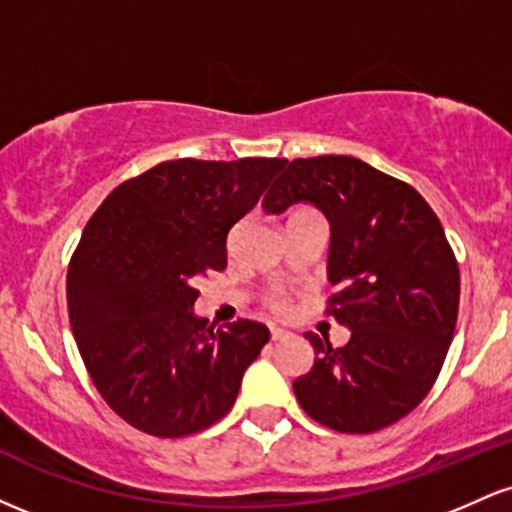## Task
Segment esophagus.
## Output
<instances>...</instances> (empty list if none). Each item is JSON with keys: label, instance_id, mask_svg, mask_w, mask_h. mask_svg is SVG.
<instances>
[{"label": "esophagus", "instance_id": "34e87169", "mask_svg": "<svg viewBox=\"0 0 512 512\" xmlns=\"http://www.w3.org/2000/svg\"><path fill=\"white\" fill-rule=\"evenodd\" d=\"M272 342H281V339H286L289 337V332H284V330H279V327H272Z\"/></svg>", "mask_w": 512, "mask_h": 512}]
</instances>
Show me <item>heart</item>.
<instances>
[{
	"label": "heart",
	"instance_id": "heart-1",
	"mask_svg": "<svg viewBox=\"0 0 512 512\" xmlns=\"http://www.w3.org/2000/svg\"><path fill=\"white\" fill-rule=\"evenodd\" d=\"M264 305H267V310H272L274 315H284L286 310H289V298H286V293L272 291L264 296Z\"/></svg>",
	"mask_w": 512,
	"mask_h": 512
}]
</instances>
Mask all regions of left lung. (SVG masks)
Here are the masks:
<instances>
[{
  "label": "left lung",
  "mask_w": 512,
  "mask_h": 512,
  "mask_svg": "<svg viewBox=\"0 0 512 512\" xmlns=\"http://www.w3.org/2000/svg\"><path fill=\"white\" fill-rule=\"evenodd\" d=\"M310 202L332 226L325 315L349 344L305 334L315 363L293 383L298 404L339 433L397 424L436 383L460 308V267L436 211L409 182L354 156L296 158L264 197L267 214Z\"/></svg>",
  "instance_id": "8db88e82"
}]
</instances>
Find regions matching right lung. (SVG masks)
<instances>
[{
  "instance_id": "obj_1",
  "label": "right lung",
  "mask_w": 512,
  "mask_h": 512,
  "mask_svg": "<svg viewBox=\"0 0 512 512\" xmlns=\"http://www.w3.org/2000/svg\"><path fill=\"white\" fill-rule=\"evenodd\" d=\"M286 158L163 161L117 185L67 269L76 346L108 407L137 431L185 438L223 419L269 342L262 322L207 325L199 276L226 267V238Z\"/></svg>"
}]
</instances>
